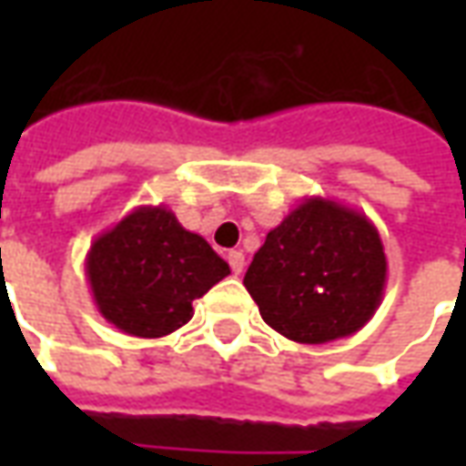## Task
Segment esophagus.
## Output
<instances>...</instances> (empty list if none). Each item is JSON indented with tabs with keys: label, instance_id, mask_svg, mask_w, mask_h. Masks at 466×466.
<instances>
[{
	"label": "esophagus",
	"instance_id": "esophagus-1",
	"mask_svg": "<svg viewBox=\"0 0 466 466\" xmlns=\"http://www.w3.org/2000/svg\"><path fill=\"white\" fill-rule=\"evenodd\" d=\"M227 262H229V267H232L234 274H242V269H244V254L239 252V249H232V252L227 254Z\"/></svg>",
	"mask_w": 466,
	"mask_h": 466
}]
</instances>
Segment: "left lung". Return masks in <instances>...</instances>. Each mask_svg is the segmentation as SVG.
Returning <instances> with one entry per match:
<instances>
[{"label": "left lung", "instance_id": "obj_1", "mask_svg": "<svg viewBox=\"0 0 466 466\" xmlns=\"http://www.w3.org/2000/svg\"><path fill=\"white\" fill-rule=\"evenodd\" d=\"M387 284V254L367 214L309 197L267 234L244 274L262 319L287 339L324 344L360 332Z\"/></svg>", "mask_w": 466, "mask_h": 466}]
</instances>
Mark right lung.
Instances as JSON below:
<instances>
[{
	"mask_svg": "<svg viewBox=\"0 0 466 466\" xmlns=\"http://www.w3.org/2000/svg\"><path fill=\"white\" fill-rule=\"evenodd\" d=\"M99 314L142 339L192 319V302L222 282L229 264L167 207H137L99 234L85 262Z\"/></svg>",
	"mask_w": 466,
	"mask_h": 466,
	"instance_id": "right-lung-1",
	"label": "right lung"
}]
</instances>
